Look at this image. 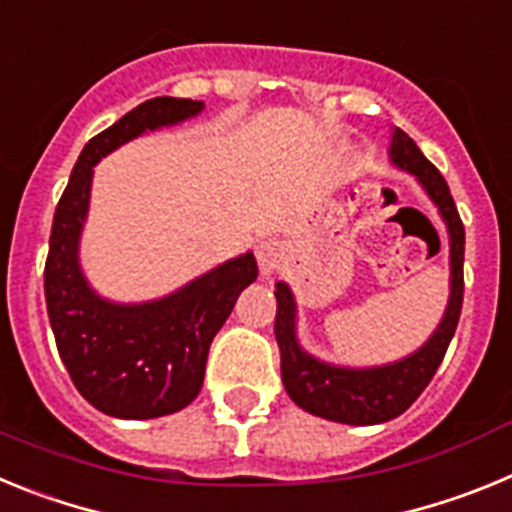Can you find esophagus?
I'll return each mask as SVG.
<instances>
[{
    "label": "esophagus",
    "instance_id": "1",
    "mask_svg": "<svg viewBox=\"0 0 512 512\" xmlns=\"http://www.w3.org/2000/svg\"><path fill=\"white\" fill-rule=\"evenodd\" d=\"M282 259H284V248L279 241H261L259 246H256V261H259L261 274H264V277H271V274L279 269Z\"/></svg>",
    "mask_w": 512,
    "mask_h": 512
}]
</instances>
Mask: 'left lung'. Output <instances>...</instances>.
Segmentation results:
<instances>
[{"label": "left lung", "instance_id": "left-lung-1", "mask_svg": "<svg viewBox=\"0 0 512 512\" xmlns=\"http://www.w3.org/2000/svg\"><path fill=\"white\" fill-rule=\"evenodd\" d=\"M387 156L395 169L405 171L420 184L449 235V302L431 336L408 356L372 366L333 364L310 354L302 346L297 333L300 312H297L295 292L287 282H277L274 333L282 354L284 390L297 408L333 423L377 425L405 413L428 387L443 361V354L454 338L461 300H464V225L451 200L449 184L415 146V140L400 128H392Z\"/></svg>", "mask_w": 512, "mask_h": 512}]
</instances>
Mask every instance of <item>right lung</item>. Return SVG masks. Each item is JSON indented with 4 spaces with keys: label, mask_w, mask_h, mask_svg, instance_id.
Segmentation results:
<instances>
[{
    "label": "right lung",
    "mask_w": 512,
    "mask_h": 512,
    "mask_svg": "<svg viewBox=\"0 0 512 512\" xmlns=\"http://www.w3.org/2000/svg\"><path fill=\"white\" fill-rule=\"evenodd\" d=\"M202 110L197 99L153 97L122 115L84 146L53 215L45 305L58 354L81 397L112 418L148 420L187 408L202 390L212 338L259 277L246 251L169 295L120 302L99 295L81 266L94 166L130 140L182 125Z\"/></svg>",
    "instance_id": "add662e5"
}]
</instances>
